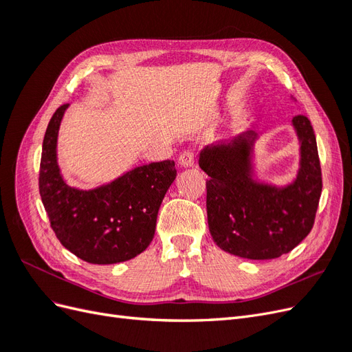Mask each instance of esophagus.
Masks as SVG:
<instances>
[{
	"label": "esophagus",
	"mask_w": 352,
	"mask_h": 352,
	"mask_svg": "<svg viewBox=\"0 0 352 352\" xmlns=\"http://www.w3.org/2000/svg\"><path fill=\"white\" fill-rule=\"evenodd\" d=\"M177 162H179V166H182V167H192L194 163H195L194 153L189 151V150L180 153Z\"/></svg>",
	"instance_id": "34e87169"
}]
</instances>
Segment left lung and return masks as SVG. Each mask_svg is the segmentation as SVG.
<instances>
[{
  "label": "left lung",
  "instance_id": "left-lung-1",
  "mask_svg": "<svg viewBox=\"0 0 352 352\" xmlns=\"http://www.w3.org/2000/svg\"><path fill=\"white\" fill-rule=\"evenodd\" d=\"M291 124L300 162L295 177L285 185L258 177V132L245 131L199 151V167L210 176L208 229L220 250L242 258L272 260L292 251L310 233L322 194L320 162L310 120L295 116Z\"/></svg>",
  "mask_w": 352,
  "mask_h": 352
}]
</instances>
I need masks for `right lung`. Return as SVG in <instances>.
<instances>
[{
    "mask_svg": "<svg viewBox=\"0 0 352 352\" xmlns=\"http://www.w3.org/2000/svg\"><path fill=\"white\" fill-rule=\"evenodd\" d=\"M69 104L52 114L42 142L39 194L65 248L91 264L135 258L151 243L157 214L176 179L173 160L136 166L94 189L70 186L57 157L58 131Z\"/></svg>",
    "mask_w": 352,
    "mask_h": 352,
    "instance_id": "add662e5",
    "label": "right lung"
}]
</instances>
